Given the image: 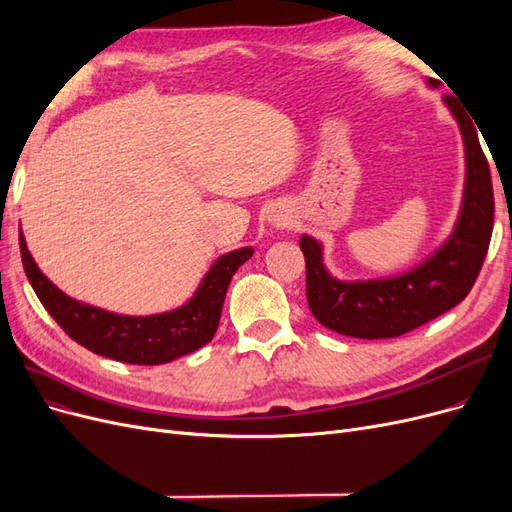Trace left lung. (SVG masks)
Returning <instances> with one entry per match:
<instances>
[{
    "mask_svg": "<svg viewBox=\"0 0 512 512\" xmlns=\"http://www.w3.org/2000/svg\"><path fill=\"white\" fill-rule=\"evenodd\" d=\"M446 104L461 128L468 170L461 215L451 239L410 273L391 280L337 282L324 271L318 241L303 237L307 303L322 327L361 339L399 337L453 309L472 290L491 241L493 185L474 121L455 98L446 96Z\"/></svg>",
    "mask_w": 512,
    "mask_h": 512,
    "instance_id": "8db88e82",
    "label": "left lung"
}]
</instances>
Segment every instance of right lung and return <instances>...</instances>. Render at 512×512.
<instances>
[{"label": "right lung", "mask_w": 512, "mask_h": 512, "mask_svg": "<svg viewBox=\"0 0 512 512\" xmlns=\"http://www.w3.org/2000/svg\"><path fill=\"white\" fill-rule=\"evenodd\" d=\"M19 245L29 284L66 335L91 352L130 365L170 363L209 344L218 331L232 275L254 254L252 247H243L215 260L194 299L175 312L134 318L104 312L66 297L38 269L27 250L23 232L19 235Z\"/></svg>", "instance_id": "obj_1"}]
</instances>
